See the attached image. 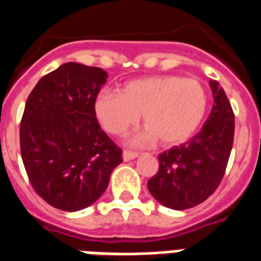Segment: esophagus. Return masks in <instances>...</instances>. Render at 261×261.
Masks as SVG:
<instances>
[{
  "label": "esophagus",
  "mask_w": 261,
  "mask_h": 261,
  "mask_svg": "<svg viewBox=\"0 0 261 261\" xmlns=\"http://www.w3.org/2000/svg\"><path fill=\"white\" fill-rule=\"evenodd\" d=\"M135 157H138V153L137 152H131V150H124V152H123V160H124V162L133 160Z\"/></svg>",
  "instance_id": "34e87169"
}]
</instances>
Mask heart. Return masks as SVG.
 <instances>
[{"instance_id": "heart-1", "label": "heart", "mask_w": 261, "mask_h": 261, "mask_svg": "<svg viewBox=\"0 0 261 261\" xmlns=\"http://www.w3.org/2000/svg\"><path fill=\"white\" fill-rule=\"evenodd\" d=\"M208 109V95L196 79L179 75H153L127 82L119 93L102 91L94 102L95 116L112 135L135 126L139 115L146 131L139 141L159 139L176 146L196 134Z\"/></svg>"}]
</instances>
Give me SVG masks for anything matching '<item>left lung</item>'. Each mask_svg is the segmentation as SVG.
I'll return each instance as SVG.
<instances>
[{"label": "left lung", "instance_id": "left-lung-1", "mask_svg": "<svg viewBox=\"0 0 261 261\" xmlns=\"http://www.w3.org/2000/svg\"><path fill=\"white\" fill-rule=\"evenodd\" d=\"M214 107L201 131L159 154V171L148 180L157 201L182 211L201 204L218 189L234 141V112L219 82L211 81Z\"/></svg>", "mask_w": 261, "mask_h": 261}]
</instances>
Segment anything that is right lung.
I'll return each mask as SVG.
<instances>
[{"mask_svg":"<svg viewBox=\"0 0 261 261\" xmlns=\"http://www.w3.org/2000/svg\"><path fill=\"white\" fill-rule=\"evenodd\" d=\"M108 73L65 63L39 79L20 123L30 184L49 205L75 212L102 196L122 149L101 130L94 102Z\"/></svg>","mask_w":261,"mask_h":261,"instance_id":"right-lung-1","label":"right lung"}]
</instances>
